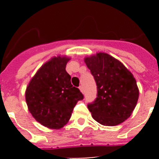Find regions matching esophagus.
Returning <instances> with one entry per match:
<instances>
[{"instance_id":"1","label":"esophagus","mask_w":159,"mask_h":159,"mask_svg":"<svg viewBox=\"0 0 159 159\" xmlns=\"http://www.w3.org/2000/svg\"><path fill=\"white\" fill-rule=\"evenodd\" d=\"M79 88H80V92H82V93H84V88H83V86H80L79 87Z\"/></svg>"}]
</instances>
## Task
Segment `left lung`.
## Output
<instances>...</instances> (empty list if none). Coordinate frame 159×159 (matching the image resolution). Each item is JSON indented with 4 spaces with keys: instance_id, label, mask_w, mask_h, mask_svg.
<instances>
[{
    "instance_id": "left-lung-1",
    "label": "left lung",
    "mask_w": 159,
    "mask_h": 159,
    "mask_svg": "<svg viewBox=\"0 0 159 159\" xmlns=\"http://www.w3.org/2000/svg\"><path fill=\"white\" fill-rule=\"evenodd\" d=\"M84 62L97 86L96 99L88 104L92 118L104 126H116L124 122L134 111L139 95L134 75L107 53L85 57Z\"/></svg>"
}]
</instances>
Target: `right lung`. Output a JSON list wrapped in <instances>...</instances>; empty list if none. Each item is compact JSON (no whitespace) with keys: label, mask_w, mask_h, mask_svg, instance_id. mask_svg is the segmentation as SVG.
<instances>
[{"label":"right lung","mask_w":159,"mask_h":159,"mask_svg":"<svg viewBox=\"0 0 159 159\" xmlns=\"http://www.w3.org/2000/svg\"><path fill=\"white\" fill-rule=\"evenodd\" d=\"M70 58L53 57L41 66L29 82L25 99L32 116L50 129H60L69 121L73 109L84 95L71 84L66 71Z\"/></svg>","instance_id":"add662e5"}]
</instances>
